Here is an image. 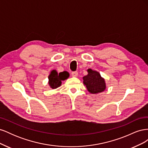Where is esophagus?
<instances>
[{
	"instance_id": "obj_1",
	"label": "esophagus",
	"mask_w": 148,
	"mask_h": 148,
	"mask_svg": "<svg viewBox=\"0 0 148 148\" xmlns=\"http://www.w3.org/2000/svg\"><path fill=\"white\" fill-rule=\"evenodd\" d=\"M78 75V73L77 71H73V72L71 73V76H72L73 77H77Z\"/></svg>"
}]
</instances>
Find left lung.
Instances as JSON below:
<instances>
[{"label": "left lung", "mask_w": 148, "mask_h": 148, "mask_svg": "<svg viewBox=\"0 0 148 148\" xmlns=\"http://www.w3.org/2000/svg\"><path fill=\"white\" fill-rule=\"evenodd\" d=\"M87 71L88 75L83 77V83L89 92L94 95L104 91L106 89L105 79L96 70L88 69Z\"/></svg>", "instance_id": "obj_1"}]
</instances>
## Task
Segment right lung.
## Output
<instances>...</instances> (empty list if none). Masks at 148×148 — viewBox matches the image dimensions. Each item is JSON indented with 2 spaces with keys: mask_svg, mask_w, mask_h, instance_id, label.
I'll use <instances>...</instances> for the list:
<instances>
[{
  "mask_svg": "<svg viewBox=\"0 0 148 148\" xmlns=\"http://www.w3.org/2000/svg\"><path fill=\"white\" fill-rule=\"evenodd\" d=\"M69 76V73L66 71L58 73L56 70H51L50 74L48 76V84L49 86L52 89H56L60 87L62 84V82L68 79Z\"/></svg>",
  "mask_w": 148,
  "mask_h": 148,
  "instance_id": "right-lung-1",
  "label": "right lung"
}]
</instances>
